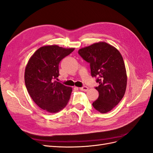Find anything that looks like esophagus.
<instances>
[{"instance_id":"esophagus-1","label":"esophagus","mask_w":153,"mask_h":153,"mask_svg":"<svg viewBox=\"0 0 153 153\" xmlns=\"http://www.w3.org/2000/svg\"><path fill=\"white\" fill-rule=\"evenodd\" d=\"M79 90H81V91H88V88L87 86H82V87H80Z\"/></svg>"}]
</instances>
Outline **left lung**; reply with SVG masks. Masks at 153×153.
Wrapping results in <instances>:
<instances>
[{
    "instance_id": "1",
    "label": "left lung",
    "mask_w": 153,
    "mask_h": 153,
    "mask_svg": "<svg viewBox=\"0 0 153 153\" xmlns=\"http://www.w3.org/2000/svg\"><path fill=\"white\" fill-rule=\"evenodd\" d=\"M78 54L90 64L91 76L99 83L95 87L99 97L92 106L100 113H108L119 103L126 91L127 75L123 56L105 42L82 48Z\"/></svg>"
}]
</instances>
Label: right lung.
<instances>
[{"instance_id":"right-lung-1","label":"right lung","mask_w":153,"mask_h":153,"mask_svg":"<svg viewBox=\"0 0 153 153\" xmlns=\"http://www.w3.org/2000/svg\"><path fill=\"white\" fill-rule=\"evenodd\" d=\"M74 49L58 45L42 47L30 58L25 71V84L30 97L40 108L57 113L67 106L72 88L58 82L61 60Z\"/></svg>"}]
</instances>
